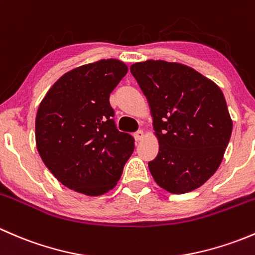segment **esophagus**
<instances>
[{
    "label": "esophagus",
    "instance_id": "obj_1",
    "mask_svg": "<svg viewBox=\"0 0 255 255\" xmlns=\"http://www.w3.org/2000/svg\"><path fill=\"white\" fill-rule=\"evenodd\" d=\"M143 137H144V133H143V130H142V129H138L137 132L134 133V138H135V140H140V139H142Z\"/></svg>",
    "mask_w": 255,
    "mask_h": 255
}]
</instances>
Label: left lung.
<instances>
[{"instance_id":"1","label":"left lung","mask_w":255,"mask_h":255,"mask_svg":"<svg viewBox=\"0 0 255 255\" xmlns=\"http://www.w3.org/2000/svg\"><path fill=\"white\" fill-rule=\"evenodd\" d=\"M145 95L159 139L148 166L171 194L197 189L215 174L232 134V120L220 87L194 69L163 60L130 66Z\"/></svg>"}]
</instances>
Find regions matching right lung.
<instances>
[{"mask_svg": "<svg viewBox=\"0 0 255 255\" xmlns=\"http://www.w3.org/2000/svg\"><path fill=\"white\" fill-rule=\"evenodd\" d=\"M115 59L80 66L61 76L39 105L35 140L43 163L66 187L89 196L120 180L134 138L120 132L110 95L127 74Z\"/></svg>", "mask_w": 255, "mask_h": 255, "instance_id": "1", "label": "right lung"}]
</instances>
